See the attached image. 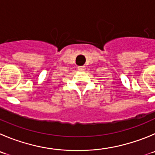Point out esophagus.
<instances>
[{
    "label": "esophagus",
    "mask_w": 155,
    "mask_h": 155,
    "mask_svg": "<svg viewBox=\"0 0 155 155\" xmlns=\"http://www.w3.org/2000/svg\"><path fill=\"white\" fill-rule=\"evenodd\" d=\"M78 69H79V71H84L85 69H86V66H78Z\"/></svg>",
    "instance_id": "34e87169"
}]
</instances>
